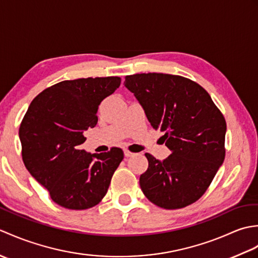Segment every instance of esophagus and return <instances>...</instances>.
I'll return each mask as SVG.
<instances>
[{
  "instance_id": "1",
  "label": "esophagus",
  "mask_w": 258,
  "mask_h": 258,
  "mask_svg": "<svg viewBox=\"0 0 258 258\" xmlns=\"http://www.w3.org/2000/svg\"><path fill=\"white\" fill-rule=\"evenodd\" d=\"M133 155H134V153L130 152V151H127V150H124V156H125V157H131V156H133Z\"/></svg>"
}]
</instances>
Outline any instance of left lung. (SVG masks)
Here are the masks:
<instances>
[{
  "mask_svg": "<svg viewBox=\"0 0 258 258\" xmlns=\"http://www.w3.org/2000/svg\"><path fill=\"white\" fill-rule=\"evenodd\" d=\"M172 154L163 162L146 153L140 186L153 204L177 210L205 193L225 158L226 122L210 94L183 76L142 73L125 78Z\"/></svg>",
  "mask_w": 258,
  "mask_h": 258,
  "instance_id": "8db88e82",
  "label": "left lung"
}]
</instances>
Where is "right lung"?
<instances>
[{
  "label": "right lung",
  "instance_id": "add662e5",
  "mask_svg": "<svg viewBox=\"0 0 258 258\" xmlns=\"http://www.w3.org/2000/svg\"><path fill=\"white\" fill-rule=\"evenodd\" d=\"M120 85V78L63 81L40 93L20 126L22 157L27 171L51 199L69 210H86L102 201L123 151L80 149L84 131L97 123L98 105Z\"/></svg>",
  "mask_w": 258,
  "mask_h": 258
}]
</instances>
